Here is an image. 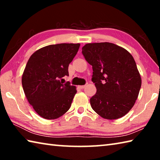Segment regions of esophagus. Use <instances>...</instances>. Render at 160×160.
<instances>
[{
	"label": "esophagus",
	"instance_id": "34e87169",
	"mask_svg": "<svg viewBox=\"0 0 160 160\" xmlns=\"http://www.w3.org/2000/svg\"><path fill=\"white\" fill-rule=\"evenodd\" d=\"M85 86H86V85H79L78 87H79V88H80V89H83V88H85Z\"/></svg>",
	"mask_w": 160,
	"mask_h": 160
}]
</instances>
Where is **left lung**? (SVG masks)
Masks as SVG:
<instances>
[{"instance_id": "8db88e82", "label": "left lung", "mask_w": 160, "mask_h": 160, "mask_svg": "<svg viewBox=\"0 0 160 160\" xmlns=\"http://www.w3.org/2000/svg\"><path fill=\"white\" fill-rule=\"evenodd\" d=\"M82 52L92 66V81L97 88L90 99L92 109L109 120L123 117L134 106L142 84L133 57L109 42L86 44Z\"/></svg>"}]
</instances>
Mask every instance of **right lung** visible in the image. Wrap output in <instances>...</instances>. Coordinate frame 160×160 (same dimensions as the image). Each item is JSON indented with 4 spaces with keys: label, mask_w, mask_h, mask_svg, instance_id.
<instances>
[{
    "label": "right lung",
    "mask_w": 160,
    "mask_h": 160,
    "mask_svg": "<svg viewBox=\"0 0 160 160\" xmlns=\"http://www.w3.org/2000/svg\"><path fill=\"white\" fill-rule=\"evenodd\" d=\"M80 44H58L42 47L30 56L22 76L24 92L35 112L48 120L66 113L77 92L76 87L63 84L68 66Z\"/></svg>",
    "instance_id": "add662e5"
}]
</instances>
